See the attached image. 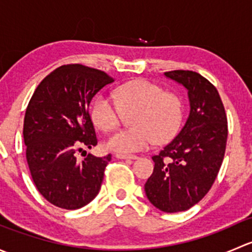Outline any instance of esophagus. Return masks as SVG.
I'll return each instance as SVG.
<instances>
[{
    "label": "esophagus",
    "instance_id": "34e87169",
    "mask_svg": "<svg viewBox=\"0 0 252 252\" xmlns=\"http://www.w3.org/2000/svg\"><path fill=\"white\" fill-rule=\"evenodd\" d=\"M116 157L118 159H136L138 157L134 156V155H122V154H117Z\"/></svg>",
    "mask_w": 252,
    "mask_h": 252
}]
</instances>
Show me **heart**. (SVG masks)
Here are the masks:
<instances>
[{
	"mask_svg": "<svg viewBox=\"0 0 252 252\" xmlns=\"http://www.w3.org/2000/svg\"><path fill=\"white\" fill-rule=\"evenodd\" d=\"M117 100L124 111H135L131 116L133 128L121 129L108 136L106 145L118 154H134L149 149L154 141L171 140L183 118L182 101L177 95L149 80H133L117 90ZM110 95L101 94L91 107V118L103 131L119 123L121 108Z\"/></svg>",
	"mask_w": 252,
	"mask_h": 252,
	"instance_id": "1",
	"label": "heart"
}]
</instances>
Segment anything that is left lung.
I'll list each match as a JSON object with an SVG mask.
<instances>
[{
	"instance_id": "left-lung-1",
	"label": "left lung",
	"mask_w": 252,
	"mask_h": 252,
	"mask_svg": "<svg viewBox=\"0 0 252 252\" xmlns=\"http://www.w3.org/2000/svg\"><path fill=\"white\" fill-rule=\"evenodd\" d=\"M166 78L188 91L190 113L184 126L158 155L145 184L149 201L167 213L196 205L217 178L227 145L224 106L217 89L192 70H172Z\"/></svg>"
}]
</instances>
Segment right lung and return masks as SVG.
<instances>
[{"mask_svg": "<svg viewBox=\"0 0 252 252\" xmlns=\"http://www.w3.org/2000/svg\"><path fill=\"white\" fill-rule=\"evenodd\" d=\"M113 81L94 68L62 65L30 98L23 129L28 166L40 194L57 207L77 210L100 191L111 155L89 154L78 162L75 152L97 145L89 107L94 96Z\"/></svg>", "mask_w": 252, "mask_h": 252, "instance_id": "1", "label": "right lung"}]
</instances>
